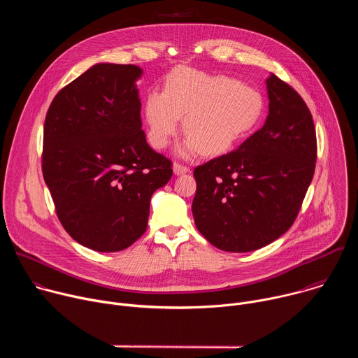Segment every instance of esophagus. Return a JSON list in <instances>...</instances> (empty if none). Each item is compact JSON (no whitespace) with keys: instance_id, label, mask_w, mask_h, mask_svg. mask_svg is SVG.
I'll return each instance as SVG.
<instances>
[{"instance_id":"1","label":"esophagus","mask_w":358,"mask_h":358,"mask_svg":"<svg viewBox=\"0 0 358 358\" xmlns=\"http://www.w3.org/2000/svg\"><path fill=\"white\" fill-rule=\"evenodd\" d=\"M188 171H189V169H188L187 166L180 164V163H176V164H174V174H177V176L185 174V173H188Z\"/></svg>"}]
</instances>
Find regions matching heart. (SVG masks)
Returning <instances> with one entry per match:
<instances>
[{"mask_svg":"<svg viewBox=\"0 0 358 358\" xmlns=\"http://www.w3.org/2000/svg\"><path fill=\"white\" fill-rule=\"evenodd\" d=\"M264 112L261 93L227 76L178 68L164 90H151L144 100L147 136L152 147L164 148L180 130L188 134L180 152L220 156L231 150L259 122Z\"/></svg>","mask_w":358,"mask_h":358,"instance_id":"obj_1","label":"heart"}]
</instances>
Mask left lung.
<instances>
[{"label":"left lung","mask_w":358,"mask_h":358,"mask_svg":"<svg viewBox=\"0 0 358 358\" xmlns=\"http://www.w3.org/2000/svg\"><path fill=\"white\" fill-rule=\"evenodd\" d=\"M269 115L238 150L194 169L196 229L227 252H250L294 222L313 180L317 140L301 96L276 75L266 79Z\"/></svg>","instance_id":"obj_1"}]
</instances>
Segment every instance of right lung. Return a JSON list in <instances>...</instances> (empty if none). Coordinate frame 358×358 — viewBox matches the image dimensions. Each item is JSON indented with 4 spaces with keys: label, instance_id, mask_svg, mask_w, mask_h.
<instances>
[{
    "label": "right lung",
    "instance_id": "right-lung-1",
    "mask_svg": "<svg viewBox=\"0 0 358 358\" xmlns=\"http://www.w3.org/2000/svg\"><path fill=\"white\" fill-rule=\"evenodd\" d=\"M136 65L97 64L58 92L43 124L42 174L65 231L119 252L147 229L152 192L173 163L141 130Z\"/></svg>",
    "mask_w": 358,
    "mask_h": 358
}]
</instances>
